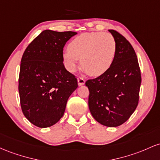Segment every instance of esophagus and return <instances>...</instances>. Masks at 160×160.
<instances>
[{
	"mask_svg": "<svg viewBox=\"0 0 160 160\" xmlns=\"http://www.w3.org/2000/svg\"><path fill=\"white\" fill-rule=\"evenodd\" d=\"M85 83V79H84L83 78H82V77H78V85L79 86H82V85H83Z\"/></svg>",
	"mask_w": 160,
	"mask_h": 160,
	"instance_id": "1",
	"label": "esophagus"
}]
</instances>
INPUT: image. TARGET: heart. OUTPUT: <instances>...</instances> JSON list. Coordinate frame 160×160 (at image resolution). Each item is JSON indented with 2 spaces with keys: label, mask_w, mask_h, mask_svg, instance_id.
Returning <instances> with one entry per match:
<instances>
[{
  "label": "heart",
  "mask_w": 160,
  "mask_h": 160,
  "mask_svg": "<svg viewBox=\"0 0 160 160\" xmlns=\"http://www.w3.org/2000/svg\"><path fill=\"white\" fill-rule=\"evenodd\" d=\"M116 53V40L111 34L86 32L72 40L63 53V60L69 71L74 72L81 60L84 70L92 76H100L112 65Z\"/></svg>",
  "instance_id": "heart-1"
}]
</instances>
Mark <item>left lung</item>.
I'll return each instance as SVG.
<instances>
[{
  "instance_id": "left-lung-1",
  "label": "left lung",
  "mask_w": 160,
  "mask_h": 160,
  "mask_svg": "<svg viewBox=\"0 0 160 160\" xmlns=\"http://www.w3.org/2000/svg\"><path fill=\"white\" fill-rule=\"evenodd\" d=\"M109 32L116 43L111 67L98 78L89 79L88 107L96 121L107 127H117L128 120L137 108L141 75L133 47L121 34Z\"/></svg>"
}]
</instances>
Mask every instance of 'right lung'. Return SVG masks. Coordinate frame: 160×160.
<instances>
[{"label":"right lung","instance_id":"obj_1","mask_svg":"<svg viewBox=\"0 0 160 160\" xmlns=\"http://www.w3.org/2000/svg\"><path fill=\"white\" fill-rule=\"evenodd\" d=\"M75 32L44 30L28 44L21 60L19 93L22 111L39 128L52 126L65 112L78 88L74 75L63 65V48Z\"/></svg>","mask_w":160,"mask_h":160}]
</instances>
